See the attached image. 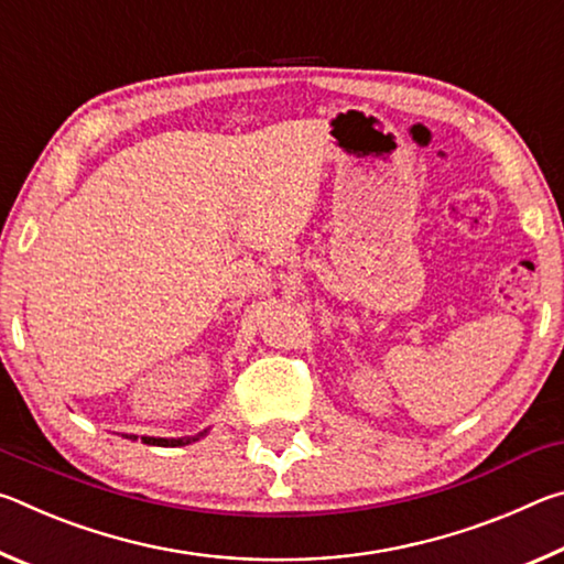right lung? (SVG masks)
I'll list each match as a JSON object with an SVG mask.
<instances>
[{"label": "right lung", "mask_w": 564, "mask_h": 564, "mask_svg": "<svg viewBox=\"0 0 564 564\" xmlns=\"http://www.w3.org/2000/svg\"><path fill=\"white\" fill-rule=\"evenodd\" d=\"M206 433H208V427H206V431L198 433V435H184V437H149V435H144V437H141V443L159 445V447H181V445H188V443L202 441V437H204ZM123 437H129V441H137L139 435H123Z\"/></svg>", "instance_id": "right-lung-1"}]
</instances>
